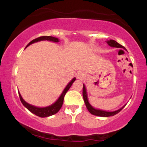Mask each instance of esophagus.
Masks as SVG:
<instances>
[{
	"label": "esophagus",
	"mask_w": 147,
	"mask_h": 147,
	"mask_svg": "<svg viewBox=\"0 0 147 147\" xmlns=\"http://www.w3.org/2000/svg\"><path fill=\"white\" fill-rule=\"evenodd\" d=\"M84 77H85V75H84V73L82 72H79L78 74H77V78L79 79H84Z\"/></svg>",
	"instance_id": "obj_1"
}]
</instances>
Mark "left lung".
<instances>
[{
  "instance_id": "obj_1",
  "label": "left lung",
  "mask_w": 147,
  "mask_h": 147,
  "mask_svg": "<svg viewBox=\"0 0 147 147\" xmlns=\"http://www.w3.org/2000/svg\"><path fill=\"white\" fill-rule=\"evenodd\" d=\"M107 43L111 47H115V48H121L126 50V48H124V46H122V45H120L119 43H118L117 42H116L114 40H110V41H106ZM83 97L84 102H85L86 106L87 109L88 110L89 112L91 114L94 115L99 116V117H110V116H113L117 114L118 113L120 112L122 110L123 108L125 106H123L122 108H121L119 110L115 111H112V112H109V111H102L99 110V109H96L95 108L92 107V106L90 105V103L88 102V97H87V92H86V89L85 85H83Z\"/></svg>"
}]
</instances>
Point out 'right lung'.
<instances>
[{"label":"right lung","instance_id":"obj_1","mask_svg":"<svg viewBox=\"0 0 147 147\" xmlns=\"http://www.w3.org/2000/svg\"><path fill=\"white\" fill-rule=\"evenodd\" d=\"M45 40H47V41H53V42H56V43H57V42H59V38H55V37L50 36H43L38 37V38H35V39H34L32 41H30L26 47L29 46L30 45L32 44V43H36V42H38L40 41H45ZM75 79H76L75 78H73L71 81H70V82L66 86V87L65 88V89L63 90V92H62L60 97H59V99H57L56 102H55L53 104H52V105L47 106V107L38 108V107H36V106H34L32 105H30V104H28V103H27L24 100V99L22 98L21 94H20V92H19V93H18V95H19V97H20V99H21V102H22V104H23V106H24L25 108H27V109H28V110L30 111V112H32V113L36 115H37V116H38V117H49V116H51V115H52L56 114L60 110V109L61 108L62 105H63L64 97H65L67 91H68L69 90V88L71 87L72 84H73L74 82H75Z\"/></svg>","mask_w":147,"mask_h":147}]
</instances>
